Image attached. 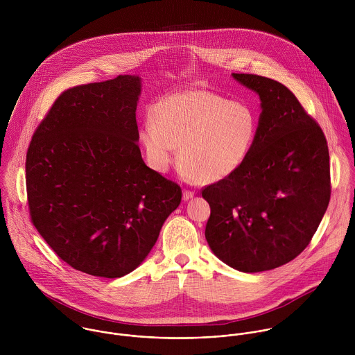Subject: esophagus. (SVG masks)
I'll use <instances>...</instances> for the list:
<instances>
[{"mask_svg": "<svg viewBox=\"0 0 355 355\" xmlns=\"http://www.w3.org/2000/svg\"><path fill=\"white\" fill-rule=\"evenodd\" d=\"M194 194H196V193H194L193 190H184V191H183V200H184V201H189L190 198L194 197Z\"/></svg>", "mask_w": 355, "mask_h": 355, "instance_id": "34e87169", "label": "esophagus"}]
</instances>
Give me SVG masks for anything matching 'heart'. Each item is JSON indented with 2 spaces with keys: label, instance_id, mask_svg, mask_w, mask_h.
<instances>
[{
  "label": "heart",
  "instance_id": "b5f03b06",
  "mask_svg": "<svg viewBox=\"0 0 355 355\" xmlns=\"http://www.w3.org/2000/svg\"><path fill=\"white\" fill-rule=\"evenodd\" d=\"M141 128L148 159L165 172L180 149V164L191 179L216 183L238 172L253 150L258 116L252 105L207 90L168 96Z\"/></svg>",
  "mask_w": 355,
  "mask_h": 355
}]
</instances>
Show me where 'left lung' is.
<instances>
[{"mask_svg": "<svg viewBox=\"0 0 355 355\" xmlns=\"http://www.w3.org/2000/svg\"><path fill=\"white\" fill-rule=\"evenodd\" d=\"M261 98L253 150L230 178L205 186V236L221 261L241 272L282 266L304 252L331 198L329 152L317 121L284 85L232 73Z\"/></svg>", "mask_w": 355, "mask_h": 355, "instance_id": "obj_1", "label": "left lung"}]
</instances>
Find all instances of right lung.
<instances>
[{
    "label": "right lung",
    "instance_id": "add662e5",
    "mask_svg": "<svg viewBox=\"0 0 355 355\" xmlns=\"http://www.w3.org/2000/svg\"><path fill=\"white\" fill-rule=\"evenodd\" d=\"M141 79L119 75L62 92L26 157L30 217L64 262L92 276L132 272L182 201L138 146Z\"/></svg>",
    "mask_w": 355,
    "mask_h": 355
}]
</instances>
